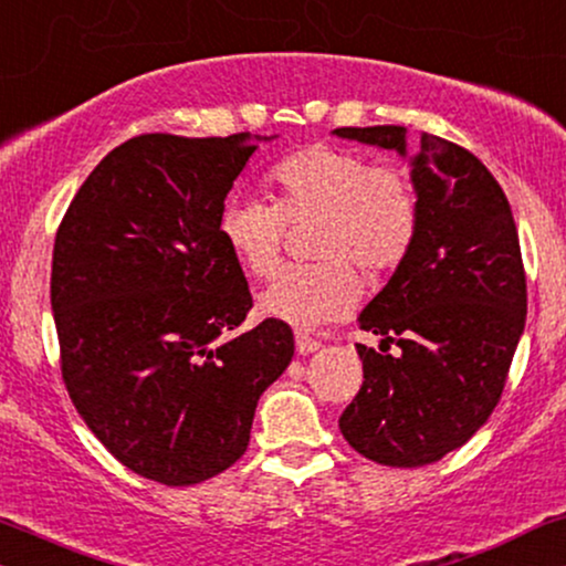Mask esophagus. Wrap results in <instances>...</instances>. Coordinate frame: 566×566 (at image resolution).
<instances>
[{"label": "esophagus", "instance_id": "esophagus-1", "mask_svg": "<svg viewBox=\"0 0 566 566\" xmlns=\"http://www.w3.org/2000/svg\"><path fill=\"white\" fill-rule=\"evenodd\" d=\"M295 349H297V354L307 357V354L321 349V342H315L313 336H307V334H303V331H297V334H295Z\"/></svg>", "mask_w": 566, "mask_h": 566}]
</instances>
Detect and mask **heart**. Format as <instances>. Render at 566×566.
I'll return each mask as SVG.
<instances>
[{
  "label": "heart",
  "mask_w": 566,
  "mask_h": 566,
  "mask_svg": "<svg viewBox=\"0 0 566 566\" xmlns=\"http://www.w3.org/2000/svg\"><path fill=\"white\" fill-rule=\"evenodd\" d=\"M274 205L232 196L217 230L255 276H269L282 253L287 222L318 220L315 263H292L259 295L266 318L318 328L346 318L361 300V276H382L409 255L419 232V196L403 168H375L336 147H307L271 168Z\"/></svg>",
  "instance_id": "b5f03b06"
}]
</instances>
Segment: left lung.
Instances as JSON below:
<instances>
[{
	"label": "left lung",
	"mask_w": 566,
	"mask_h": 566,
	"mask_svg": "<svg viewBox=\"0 0 566 566\" xmlns=\"http://www.w3.org/2000/svg\"><path fill=\"white\" fill-rule=\"evenodd\" d=\"M331 134L409 160L419 232L359 328L396 344H357L359 394L338 429L359 455L396 469L440 461L469 442L500 401L525 328V271L507 196L469 149L406 126H344Z\"/></svg>",
	"instance_id": "1"
}]
</instances>
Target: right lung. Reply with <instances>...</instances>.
<instances>
[{
    "label": "right lung",
    "instance_id": "add662e5",
    "mask_svg": "<svg viewBox=\"0 0 566 566\" xmlns=\"http://www.w3.org/2000/svg\"><path fill=\"white\" fill-rule=\"evenodd\" d=\"M142 134L97 163L54 243L51 311L72 403L139 476L230 469L295 354L287 323L232 334L253 300L217 217L261 142Z\"/></svg>",
    "mask_w": 566,
    "mask_h": 566
}]
</instances>
